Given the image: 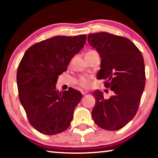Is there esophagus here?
Returning <instances> with one entry per match:
<instances>
[{"instance_id":"1","label":"esophagus","mask_w":158,"mask_h":158,"mask_svg":"<svg viewBox=\"0 0 158 158\" xmlns=\"http://www.w3.org/2000/svg\"><path fill=\"white\" fill-rule=\"evenodd\" d=\"M81 93H82V94H83V95H85V94H88V91H87V90H81Z\"/></svg>"}]
</instances>
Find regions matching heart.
<instances>
[{"instance_id": "b5f03b06", "label": "heart", "mask_w": 158, "mask_h": 158, "mask_svg": "<svg viewBox=\"0 0 158 158\" xmlns=\"http://www.w3.org/2000/svg\"><path fill=\"white\" fill-rule=\"evenodd\" d=\"M90 52H94V51H90ZM77 83H78L79 85H81V87H83L84 88H89L90 86V84H91L89 77L86 76L80 77L78 81H77Z\"/></svg>"}]
</instances>
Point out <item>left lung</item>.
Masks as SVG:
<instances>
[{"label":"left lung","instance_id":"obj_1","mask_svg":"<svg viewBox=\"0 0 158 158\" xmlns=\"http://www.w3.org/2000/svg\"><path fill=\"white\" fill-rule=\"evenodd\" d=\"M88 42L101 59L97 78L104 80L105 87L114 92L109 98L99 90L93 93V119L101 129L118 130L135 117L139 108L145 85L143 56L127 38L107 32L90 34Z\"/></svg>","mask_w":158,"mask_h":158}]
</instances>
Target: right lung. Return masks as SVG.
Masks as SVG:
<instances>
[{"label":"right lung","instance_id":"obj_1","mask_svg":"<svg viewBox=\"0 0 158 158\" xmlns=\"http://www.w3.org/2000/svg\"><path fill=\"white\" fill-rule=\"evenodd\" d=\"M85 42L86 35L57 36L41 41L26 51L19 64V100L30 124L40 133L53 135L70 127L82 94L72 88L59 92L56 83Z\"/></svg>","mask_w":158,"mask_h":158}]
</instances>
